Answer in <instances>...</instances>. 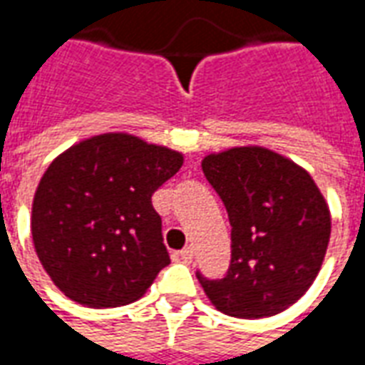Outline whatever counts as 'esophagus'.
<instances>
[{
    "instance_id": "34e87169",
    "label": "esophagus",
    "mask_w": 365,
    "mask_h": 365,
    "mask_svg": "<svg viewBox=\"0 0 365 365\" xmlns=\"http://www.w3.org/2000/svg\"><path fill=\"white\" fill-rule=\"evenodd\" d=\"M178 258L182 262H185V264H191V260H193V248L187 246V248L180 250V252H178Z\"/></svg>"
}]
</instances>
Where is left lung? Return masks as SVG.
<instances>
[{"mask_svg": "<svg viewBox=\"0 0 365 365\" xmlns=\"http://www.w3.org/2000/svg\"><path fill=\"white\" fill-rule=\"evenodd\" d=\"M227 207L230 266L221 279H197L221 313L264 319L305 295L327 254L330 213L313 178L262 146L209 154L201 162Z\"/></svg>", "mask_w": 365, "mask_h": 365, "instance_id": "8db88e82", "label": "left lung"}]
</instances>
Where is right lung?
I'll return each instance as SVG.
<instances>
[{"label":"right lung","mask_w":365,"mask_h":365,"mask_svg":"<svg viewBox=\"0 0 365 365\" xmlns=\"http://www.w3.org/2000/svg\"><path fill=\"white\" fill-rule=\"evenodd\" d=\"M183 156L127 133L70 146L41 178L31 232L54 285L96 309L143 297L170 254L152 193L182 168Z\"/></svg>","instance_id":"1"}]
</instances>
